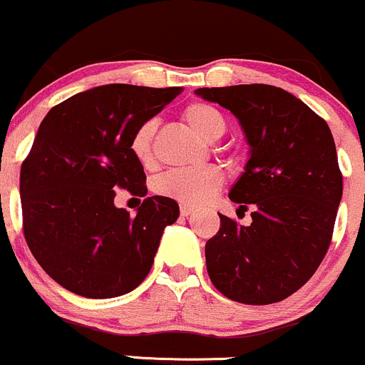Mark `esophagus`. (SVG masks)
<instances>
[{
  "mask_svg": "<svg viewBox=\"0 0 365 365\" xmlns=\"http://www.w3.org/2000/svg\"><path fill=\"white\" fill-rule=\"evenodd\" d=\"M180 213H182L183 217H189V215H192V213H194V208L190 205H182V206H180Z\"/></svg>",
  "mask_w": 365,
  "mask_h": 365,
  "instance_id": "obj_1",
  "label": "esophagus"
}]
</instances>
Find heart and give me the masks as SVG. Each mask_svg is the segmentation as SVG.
Masks as SVG:
<instances>
[{"label":"heart","instance_id":"1","mask_svg":"<svg viewBox=\"0 0 365 365\" xmlns=\"http://www.w3.org/2000/svg\"><path fill=\"white\" fill-rule=\"evenodd\" d=\"M187 123L203 135L205 139H217L226 130V120L222 113L206 102H190L183 109ZM155 134V120H148L139 125L130 138V152L135 160L148 164L152 160V141ZM224 176L220 169L213 165L203 168H178L162 175L155 183V190L160 196L173 197L183 205H200L210 200L220 189Z\"/></svg>","mask_w":365,"mask_h":365}]
</instances>
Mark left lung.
Here are the masks:
<instances>
[{
    "mask_svg": "<svg viewBox=\"0 0 365 365\" xmlns=\"http://www.w3.org/2000/svg\"><path fill=\"white\" fill-rule=\"evenodd\" d=\"M196 93L230 109L251 146L230 200L242 212L251 206L252 222L219 213V231L205 245L210 281L240 304L284 300L312 277L332 242L342 196L332 132L300 98L270 84Z\"/></svg>",
    "mask_w": 365,
    "mask_h": 365,
    "instance_id": "8db88e82",
    "label": "left lung"
}]
</instances>
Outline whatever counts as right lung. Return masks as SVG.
<instances>
[{
    "mask_svg": "<svg viewBox=\"0 0 365 365\" xmlns=\"http://www.w3.org/2000/svg\"><path fill=\"white\" fill-rule=\"evenodd\" d=\"M182 90L106 84L54 106L40 123L21 165L23 231L40 267L68 292L120 297L148 275L178 203L146 197L130 215L114 196H146L130 138Z\"/></svg>",
    "mask_w": 365,
    "mask_h": 365,
    "instance_id": "add662e5",
    "label": "right lung"
}]
</instances>
